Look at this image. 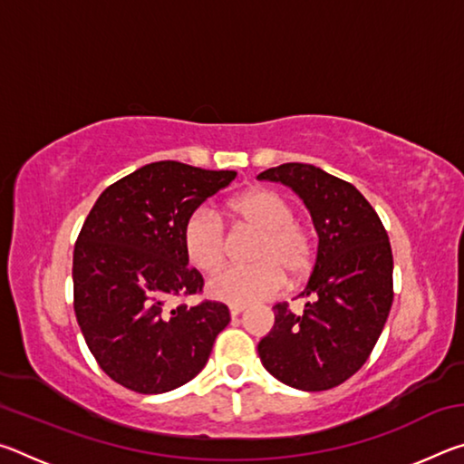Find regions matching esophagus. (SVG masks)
Wrapping results in <instances>:
<instances>
[{
  "label": "esophagus",
  "mask_w": 464,
  "mask_h": 464,
  "mask_svg": "<svg viewBox=\"0 0 464 464\" xmlns=\"http://www.w3.org/2000/svg\"><path fill=\"white\" fill-rule=\"evenodd\" d=\"M243 311H246V304H231V307H229L231 317H237V315H241Z\"/></svg>",
  "instance_id": "esophagus-1"
}]
</instances>
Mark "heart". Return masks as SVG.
<instances>
[{
    "instance_id": "obj_1",
    "label": "heart",
    "mask_w": 464,
    "mask_h": 464,
    "mask_svg": "<svg viewBox=\"0 0 464 464\" xmlns=\"http://www.w3.org/2000/svg\"><path fill=\"white\" fill-rule=\"evenodd\" d=\"M229 215L257 231L251 266H229L208 280V295L229 304H249L276 296L290 278H301L313 266L309 233L295 221L286 198L270 188H251L229 202ZM182 247L196 270L215 272L227 254L225 227L210 208H196L182 227Z\"/></svg>"
}]
</instances>
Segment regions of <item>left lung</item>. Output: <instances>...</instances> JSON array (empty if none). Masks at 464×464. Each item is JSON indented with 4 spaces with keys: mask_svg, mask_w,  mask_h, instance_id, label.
Masks as SVG:
<instances>
[{
    "mask_svg": "<svg viewBox=\"0 0 464 464\" xmlns=\"http://www.w3.org/2000/svg\"><path fill=\"white\" fill-rule=\"evenodd\" d=\"M260 179L290 186L319 235L301 315L274 307L272 332L257 343L266 371L301 391L334 389L360 371L392 304V254L379 215L350 182L309 163H282Z\"/></svg>",
    "mask_w": 464,
    "mask_h": 464,
    "instance_id": "8db88e82",
    "label": "left lung"
}]
</instances>
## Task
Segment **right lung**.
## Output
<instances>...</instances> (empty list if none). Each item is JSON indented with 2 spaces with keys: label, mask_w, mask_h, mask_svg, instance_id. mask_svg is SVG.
<instances>
[{
  "label": "right lung",
  "mask_w": 464,
  "mask_h": 464,
  "mask_svg": "<svg viewBox=\"0 0 464 464\" xmlns=\"http://www.w3.org/2000/svg\"><path fill=\"white\" fill-rule=\"evenodd\" d=\"M235 176L155 161L108 186L85 218L73 249V309L93 358L122 387L143 395L182 387L231 321L223 303L169 309L168 301L202 290L182 227Z\"/></svg>",
  "instance_id": "obj_1"
}]
</instances>
